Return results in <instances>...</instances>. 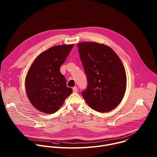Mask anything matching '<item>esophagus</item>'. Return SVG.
Returning <instances> with one entry per match:
<instances>
[{
	"mask_svg": "<svg viewBox=\"0 0 157 157\" xmlns=\"http://www.w3.org/2000/svg\"><path fill=\"white\" fill-rule=\"evenodd\" d=\"M73 91L74 93H78V87H74L73 88Z\"/></svg>",
	"mask_w": 157,
	"mask_h": 157,
	"instance_id": "34e87169",
	"label": "esophagus"
}]
</instances>
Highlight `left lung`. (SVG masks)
Listing matches in <instances>:
<instances>
[{
	"label": "left lung",
	"mask_w": 157,
	"mask_h": 157,
	"mask_svg": "<svg viewBox=\"0 0 157 157\" xmlns=\"http://www.w3.org/2000/svg\"><path fill=\"white\" fill-rule=\"evenodd\" d=\"M78 48L88 82L82 97L96 111L112 110L121 103L126 89V73L121 59L104 44L81 42Z\"/></svg>",
	"instance_id": "1"
}]
</instances>
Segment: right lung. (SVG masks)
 Here are the masks:
<instances>
[{"label": "right lung", "mask_w": 157, "mask_h": 157, "mask_svg": "<svg viewBox=\"0 0 157 157\" xmlns=\"http://www.w3.org/2000/svg\"><path fill=\"white\" fill-rule=\"evenodd\" d=\"M73 47L63 44L50 48L32 64L25 78V90L31 104L40 112L53 114L73 92L66 86L60 67Z\"/></svg>", "instance_id": "add662e5"}]
</instances>
